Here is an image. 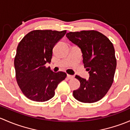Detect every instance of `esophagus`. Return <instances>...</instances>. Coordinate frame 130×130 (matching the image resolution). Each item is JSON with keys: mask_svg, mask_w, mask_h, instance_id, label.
Listing matches in <instances>:
<instances>
[{"mask_svg": "<svg viewBox=\"0 0 130 130\" xmlns=\"http://www.w3.org/2000/svg\"><path fill=\"white\" fill-rule=\"evenodd\" d=\"M67 78H68V79H71L74 78V76H71V75L68 74V75H67Z\"/></svg>", "mask_w": 130, "mask_h": 130, "instance_id": "obj_1", "label": "esophagus"}]
</instances>
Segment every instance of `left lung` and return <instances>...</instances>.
<instances>
[{"label": "left lung", "instance_id": "obj_1", "mask_svg": "<svg viewBox=\"0 0 130 130\" xmlns=\"http://www.w3.org/2000/svg\"><path fill=\"white\" fill-rule=\"evenodd\" d=\"M66 37L81 49L84 66L89 71L88 79L76 75L80 87L73 96L83 103L96 102L108 93L114 79L116 67L115 48L109 39L96 30L70 32Z\"/></svg>", "mask_w": 130, "mask_h": 130}]
</instances>
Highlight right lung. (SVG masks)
Masks as SVG:
<instances>
[{
  "label": "right lung",
  "instance_id": "obj_1",
  "mask_svg": "<svg viewBox=\"0 0 130 130\" xmlns=\"http://www.w3.org/2000/svg\"><path fill=\"white\" fill-rule=\"evenodd\" d=\"M66 33V30H34L19 43L14 59L16 80L29 100L37 102L50 100L57 85L65 79L66 73H54L45 64L51 62L53 47Z\"/></svg>",
  "mask_w": 130,
  "mask_h": 130
}]
</instances>
